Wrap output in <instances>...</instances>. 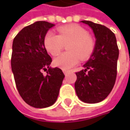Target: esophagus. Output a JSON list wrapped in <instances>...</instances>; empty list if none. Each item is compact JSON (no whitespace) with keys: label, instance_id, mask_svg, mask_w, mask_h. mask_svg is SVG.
<instances>
[{"label":"esophagus","instance_id":"34e87169","mask_svg":"<svg viewBox=\"0 0 130 130\" xmlns=\"http://www.w3.org/2000/svg\"><path fill=\"white\" fill-rule=\"evenodd\" d=\"M63 73H64V74H65V75H67V74L69 72L68 70H63Z\"/></svg>","mask_w":130,"mask_h":130}]
</instances>
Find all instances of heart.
<instances>
[{
	"mask_svg": "<svg viewBox=\"0 0 130 130\" xmlns=\"http://www.w3.org/2000/svg\"><path fill=\"white\" fill-rule=\"evenodd\" d=\"M58 35L48 32L44 39V45L48 52L56 56L68 45V52L56 58L53 63L63 70L69 69L80 61L87 59L95 50V43L87 31L77 24H70L57 29Z\"/></svg>",
	"mask_w": 130,
	"mask_h": 130,
	"instance_id": "obj_1",
	"label": "heart"
}]
</instances>
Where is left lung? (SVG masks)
Returning a JSON list of instances; mask_svg holds the SVG:
<instances>
[{
  "instance_id": "8db88e82",
  "label": "left lung",
  "mask_w": 130,
  "mask_h": 130,
  "mask_svg": "<svg viewBox=\"0 0 130 130\" xmlns=\"http://www.w3.org/2000/svg\"><path fill=\"white\" fill-rule=\"evenodd\" d=\"M81 22L92 28L96 42L91 57L83 66L85 69L76 72L74 87L82 101L96 103L107 97L115 84L119 48L116 36L111 29L90 21Z\"/></svg>"
}]
</instances>
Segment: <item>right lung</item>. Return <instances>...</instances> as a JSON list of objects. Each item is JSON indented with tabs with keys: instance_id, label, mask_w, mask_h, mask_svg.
I'll list each match as a JSON object with an SVG mask.
<instances>
[{
	"instance_id": "add662e5",
	"label": "right lung",
	"mask_w": 130,
	"mask_h": 130,
	"mask_svg": "<svg viewBox=\"0 0 130 130\" xmlns=\"http://www.w3.org/2000/svg\"><path fill=\"white\" fill-rule=\"evenodd\" d=\"M54 25L36 22L23 28L13 41L11 63L16 86L23 100L34 108L52 106L65 77L61 69L50 67L52 58L44 45L46 33Z\"/></svg>"
}]
</instances>
